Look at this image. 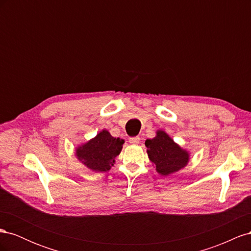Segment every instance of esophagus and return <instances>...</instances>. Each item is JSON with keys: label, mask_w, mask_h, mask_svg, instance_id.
<instances>
[{"label": "esophagus", "mask_w": 251, "mask_h": 251, "mask_svg": "<svg viewBox=\"0 0 251 251\" xmlns=\"http://www.w3.org/2000/svg\"><path fill=\"white\" fill-rule=\"evenodd\" d=\"M128 141H130V143H132V144H138L140 141V138L138 137V136H135V137H131L130 139H128Z\"/></svg>", "instance_id": "1"}]
</instances>
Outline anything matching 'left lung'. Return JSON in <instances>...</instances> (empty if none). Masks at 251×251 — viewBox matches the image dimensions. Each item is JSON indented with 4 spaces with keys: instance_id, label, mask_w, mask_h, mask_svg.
Listing matches in <instances>:
<instances>
[{
    "instance_id": "8db88e82",
    "label": "left lung",
    "mask_w": 251,
    "mask_h": 251,
    "mask_svg": "<svg viewBox=\"0 0 251 251\" xmlns=\"http://www.w3.org/2000/svg\"><path fill=\"white\" fill-rule=\"evenodd\" d=\"M150 160L156 165V171L166 176L179 171L188 162V153L169 137L163 131H158L153 139L146 140Z\"/></svg>"
}]
</instances>
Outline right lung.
Masks as SVG:
<instances>
[{
    "mask_svg": "<svg viewBox=\"0 0 251 251\" xmlns=\"http://www.w3.org/2000/svg\"><path fill=\"white\" fill-rule=\"evenodd\" d=\"M124 140L114 138L103 130L95 138L77 149V157L89 169L95 172H107L114 163V158L119 155Z\"/></svg>",
    "mask_w": 251,
    "mask_h": 251,
    "instance_id": "add662e5",
    "label": "right lung"
}]
</instances>
